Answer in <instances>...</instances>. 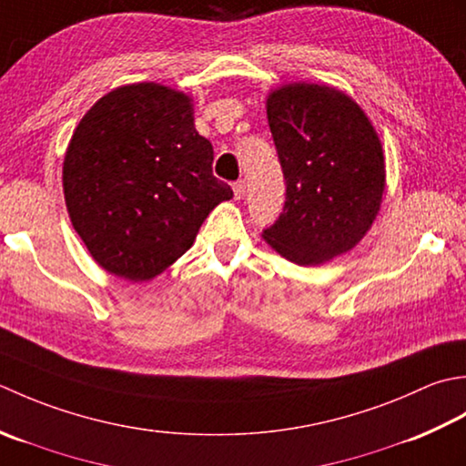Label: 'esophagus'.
Returning <instances> with one entry per match:
<instances>
[{"mask_svg":"<svg viewBox=\"0 0 466 466\" xmlns=\"http://www.w3.org/2000/svg\"><path fill=\"white\" fill-rule=\"evenodd\" d=\"M233 193L237 201H241L245 197V180H237V183H233Z\"/></svg>","mask_w":466,"mask_h":466,"instance_id":"1","label":"esophagus"}]
</instances>
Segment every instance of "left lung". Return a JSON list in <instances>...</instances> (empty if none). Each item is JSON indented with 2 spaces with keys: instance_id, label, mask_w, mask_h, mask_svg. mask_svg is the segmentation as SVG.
<instances>
[{
  "instance_id": "1",
  "label": "left lung",
  "mask_w": 466,
  "mask_h": 466,
  "mask_svg": "<svg viewBox=\"0 0 466 466\" xmlns=\"http://www.w3.org/2000/svg\"><path fill=\"white\" fill-rule=\"evenodd\" d=\"M265 108L288 191L279 219L261 237L298 265L354 249L386 188L372 120L354 98L326 84H283L269 92Z\"/></svg>"
}]
</instances>
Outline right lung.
I'll return each instance as SVG.
<instances>
[{"mask_svg": "<svg viewBox=\"0 0 466 466\" xmlns=\"http://www.w3.org/2000/svg\"><path fill=\"white\" fill-rule=\"evenodd\" d=\"M62 185L92 259L135 283L173 265L208 213L233 198L213 177V147L195 128L193 98L157 82L120 86L84 114Z\"/></svg>", "mask_w": 466, "mask_h": 466, "instance_id": "right-lung-1", "label": "right lung"}]
</instances>
